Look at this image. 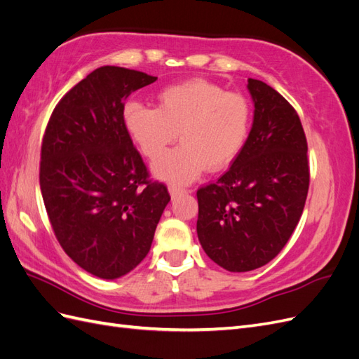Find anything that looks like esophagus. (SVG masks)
Returning a JSON list of instances; mask_svg holds the SVG:
<instances>
[{"mask_svg":"<svg viewBox=\"0 0 359 359\" xmlns=\"http://www.w3.org/2000/svg\"><path fill=\"white\" fill-rule=\"evenodd\" d=\"M169 191H170V196H172V198H178V196H181V194H186L189 190L177 187V186H170V187H169Z\"/></svg>","mask_w":359,"mask_h":359,"instance_id":"34e87169","label":"esophagus"}]
</instances>
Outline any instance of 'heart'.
Segmentation results:
<instances>
[{
    "label": "heart",
    "instance_id": "b5f03b06",
    "mask_svg": "<svg viewBox=\"0 0 359 359\" xmlns=\"http://www.w3.org/2000/svg\"><path fill=\"white\" fill-rule=\"evenodd\" d=\"M157 99V107L127 103L123 118L128 135L151 161L178 135L181 145L156 163L158 178L189 184L206 168L210 172L227 168L241 153L252 123V107L243 94L193 79L168 86Z\"/></svg>",
    "mask_w": 359,
    "mask_h": 359
}]
</instances>
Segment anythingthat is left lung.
Returning a JSON list of instances; mask_svg holds the SVG:
<instances>
[{
    "label": "left lung",
    "instance_id": "8db88e82",
    "mask_svg": "<svg viewBox=\"0 0 359 359\" xmlns=\"http://www.w3.org/2000/svg\"><path fill=\"white\" fill-rule=\"evenodd\" d=\"M255 121L241 153L215 182L198 190V236L222 268L245 273L286 245L306 205L310 168L301 119L283 95L248 79Z\"/></svg>",
    "mask_w": 359,
    "mask_h": 359
}]
</instances>
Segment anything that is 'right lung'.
<instances>
[{
    "label": "right lung",
    "mask_w": 359,
    "mask_h": 359,
    "mask_svg": "<svg viewBox=\"0 0 359 359\" xmlns=\"http://www.w3.org/2000/svg\"><path fill=\"white\" fill-rule=\"evenodd\" d=\"M156 79L116 66L94 70L58 102L41 139L40 190L52 231L95 277L118 278L142 262L170 201L123 118L127 97Z\"/></svg>",
    "instance_id": "obj_1"
}]
</instances>
